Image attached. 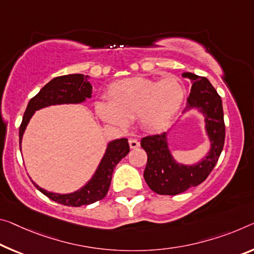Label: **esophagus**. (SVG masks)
Listing matches in <instances>:
<instances>
[{"label":"esophagus","instance_id":"obj_1","mask_svg":"<svg viewBox=\"0 0 254 254\" xmlns=\"http://www.w3.org/2000/svg\"><path fill=\"white\" fill-rule=\"evenodd\" d=\"M128 144H130L131 149H136L140 147V142L136 139H130L128 140Z\"/></svg>","mask_w":254,"mask_h":254}]
</instances>
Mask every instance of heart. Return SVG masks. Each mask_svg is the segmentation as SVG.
Instances as JSON below:
<instances>
[{
  "instance_id": "heart-1",
  "label": "heart",
  "mask_w": 254,
  "mask_h": 254,
  "mask_svg": "<svg viewBox=\"0 0 254 254\" xmlns=\"http://www.w3.org/2000/svg\"><path fill=\"white\" fill-rule=\"evenodd\" d=\"M185 89L175 76L159 81L135 76L113 82L107 89V102L96 103V113L106 123L126 127L127 121H140L144 127L158 130L166 127L182 105Z\"/></svg>"
}]
</instances>
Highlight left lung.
I'll return each mask as SVG.
<instances>
[{
	"label": "left lung",
	"instance_id": "left-lung-1",
	"mask_svg": "<svg viewBox=\"0 0 254 254\" xmlns=\"http://www.w3.org/2000/svg\"><path fill=\"white\" fill-rule=\"evenodd\" d=\"M182 75L192 82L183 113L190 110L202 113L210 150L200 162L184 165L175 162L171 154L167 142L168 132L142 138L141 147L148 156L143 172L144 181L152 191L163 195H176L202 183L218 162L225 142L224 112L220 96L204 76L191 72H184Z\"/></svg>",
	"mask_w": 254,
	"mask_h": 254
}]
</instances>
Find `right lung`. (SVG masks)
Returning <instances> with one entry per match:
<instances>
[{"mask_svg": "<svg viewBox=\"0 0 254 254\" xmlns=\"http://www.w3.org/2000/svg\"><path fill=\"white\" fill-rule=\"evenodd\" d=\"M92 87L89 82V76L84 74H67L56 76L45 84L35 97L28 103L25 114H23L21 126L19 128V144L21 151L22 135L29 123L31 116L36 111L51 105H61V104H80L91 97ZM130 151L127 139H116L108 142L105 155L100 160L97 170L88 183L80 190L67 194L48 192L36 184L38 190L55 202L70 207H80L83 204H90L96 201L105 198L110 189L112 175L116 165L124 158Z\"/></svg>", "mask_w": 254, "mask_h": 254, "instance_id": "1", "label": "right lung"}]
</instances>
